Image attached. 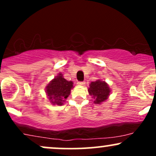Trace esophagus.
Here are the masks:
<instances>
[{
  "label": "esophagus",
  "instance_id": "obj_1",
  "mask_svg": "<svg viewBox=\"0 0 156 156\" xmlns=\"http://www.w3.org/2000/svg\"><path fill=\"white\" fill-rule=\"evenodd\" d=\"M85 83H86L85 81H78V84L79 86H83V85H85Z\"/></svg>",
  "mask_w": 156,
  "mask_h": 156
}]
</instances>
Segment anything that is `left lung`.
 <instances>
[{"instance_id":"left-lung-1","label":"left lung","mask_w":156,"mask_h":156,"mask_svg":"<svg viewBox=\"0 0 156 156\" xmlns=\"http://www.w3.org/2000/svg\"><path fill=\"white\" fill-rule=\"evenodd\" d=\"M88 92L92 98L94 99V103L101 104L108 99V96L110 95L111 89L105 81L97 80L89 84Z\"/></svg>"}]
</instances>
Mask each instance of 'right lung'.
<instances>
[{
    "instance_id": "right-lung-1",
    "label": "right lung",
    "mask_w": 156,
    "mask_h": 156,
    "mask_svg": "<svg viewBox=\"0 0 156 156\" xmlns=\"http://www.w3.org/2000/svg\"><path fill=\"white\" fill-rule=\"evenodd\" d=\"M73 88V82L64 79L63 75L60 73L48 84L45 92L52 104L62 105L70 94Z\"/></svg>"
}]
</instances>
